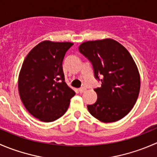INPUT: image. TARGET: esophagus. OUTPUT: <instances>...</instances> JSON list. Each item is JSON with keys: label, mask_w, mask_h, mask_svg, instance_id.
Wrapping results in <instances>:
<instances>
[{"label": "esophagus", "mask_w": 157, "mask_h": 157, "mask_svg": "<svg viewBox=\"0 0 157 157\" xmlns=\"http://www.w3.org/2000/svg\"><path fill=\"white\" fill-rule=\"evenodd\" d=\"M78 90H79V93H83L85 90H86V89H85L84 87H81V88H79Z\"/></svg>", "instance_id": "34e87169"}]
</instances>
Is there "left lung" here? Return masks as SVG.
Instances as JSON below:
<instances>
[{"label":"left lung","mask_w":157,"mask_h":157,"mask_svg":"<svg viewBox=\"0 0 157 157\" xmlns=\"http://www.w3.org/2000/svg\"><path fill=\"white\" fill-rule=\"evenodd\" d=\"M79 51L92 63L95 77L102 82L100 87L94 89L96 102L87 105L90 113L104 123L123 118L136 103L140 88V74L131 54L112 39L83 42Z\"/></svg>","instance_id":"obj_1"}]
</instances>
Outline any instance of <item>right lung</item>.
Here are the masks:
<instances>
[{
  "mask_svg": "<svg viewBox=\"0 0 157 157\" xmlns=\"http://www.w3.org/2000/svg\"><path fill=\"white\" fill-rule=\"evenodd\" d=\"M72 42L43 41L29 52L19 74L20 99L35 118L51 122L68 109L75 92L64 82L62 62Z\"/></svg>",
  "mask_w": 157,
  "mask_h": 157,
  "instance_id": "1",
  "label": "right lung"
}]
</instances>
